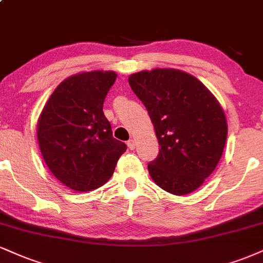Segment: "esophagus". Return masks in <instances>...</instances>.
Returning a JSON list of instances; mask_svg holds the SVG:
<instances>
[{"label": "esophagus", "instance_id": "34e87169", "mask_svg": "<svg viewBox=\"0 0 263 263\" xmlns=\"http://www.w3.org/2000/svg\"><path fill=\"white\" fill-rule=\"evenodd\" d=\"M127 145L129 149H135L136 147V140H134V138H131V140L127 141Z\"/></svg>", "mask_w": 263, "mask_h": 263}]
</instances>
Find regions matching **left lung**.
Segmentation results:
<instances>
[{
    "label": "left lung",
    "mask_w": 263,
    "mask_h": 263,
    "mask_svg": "<svg viewBox=\"0 0 263 263\" xmlns=\"http://www.w3.org/2000/svg\"><path fill=\"white\" fill-rule=\"evenodd\" d=\"M153 122L159 154L148 164L166 192H194L213 173L227 142V118L217 98L197 78L175 68H154L128 77Z\"/></svg>",
    "instance_id": "1"
}]
</instances>
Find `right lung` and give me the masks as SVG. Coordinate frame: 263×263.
Returning a JSON list of instances; mask_svg holds the SVG:
<instances>
[{
	"mask_svg": "<svg viewBox=\"0 0 263 263\" xmlns=\"http://www.w3.org/2000/svg\"><path fill=\"white\" fill-rule=\"evenodd\" d=\"M116 76L114 71H90L66 78L37 120V142L47 167L73 191H93L106 183L127 148L112 137L103 112Z\"/></svg>",
	"mask_w": 263,
	"mask_h": 263,
	"instance_id": "obj_1",
	"label": "right lung"
}]
</instances>
